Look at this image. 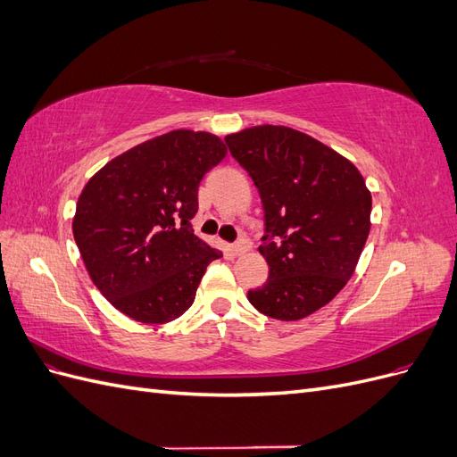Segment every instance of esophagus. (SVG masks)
<instances>
[{"label":"esophagus","instance_id":"obj_1","mask_svg":"<svg viewBox=\"0 0 457 457\" xmlns=\"http://www.w3.org/2000/svg\"><path fill=\"white\" fill-rule=\"evenodd\" d=\"M247 250H250V244H247V240H240L238 244H234L230 247V252H232L234 257H242Z\"/></svg>","mask_w":457,"mask_h":457}]
</instances>
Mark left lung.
I'll list each match as a JSON object with an SVG mask.
<instances>
[{"mask_svg":"<svg viewBox=\"0 0 457 457\" xmlns=\"http://www.w3.org/2000/svg\"><path fill=\"white\" fill-rule=\"evenodd\" d=\"M225 141L253 179L265 212L259 253L269 278L247 299L276 320H301L354 274L371 227L364 177L334 148L286 126H253Z\"/></svg>","mask_w":457,"mask_h":457,"instance_id":"left-lung-1","label":"left lung"}]
</instances>
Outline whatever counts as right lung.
<instances>
[{
  "label": "right lung",
  "mask_w": 457,
  "mask_h": 457,
  "mask_svg": "<svg viewBox=\"0 0 457 457\" xmlns=\"http://www.w3.org/2000/svg\"><path fill=\"white\" fill-rule=\"evenodd\" d=\"M227 156L207 131L173 129L110 160L81 190L74 240L96 289L137 322L190 309L219 250L192 232L202 177Z\"/></svg>",
  "instance_id": "add662e5"
}]
</instances>
